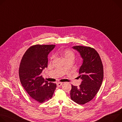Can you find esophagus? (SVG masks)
<instances>
[{"instance_id": "esophagus-1", "label": "esophagus", "mask_w": 122, "mask_h": 122, "mask_svg": "<svg viewBox=\"0 0 122 122\" xmlns=\"http://www.w3.org/2000/svg\"><path fill=\"white\" fill-rule=\"evenodd\" d=\"M62 84H63V83H62V82H58V83H57V86L58 87L61 86Z\"/></svg>"}]
</instances>
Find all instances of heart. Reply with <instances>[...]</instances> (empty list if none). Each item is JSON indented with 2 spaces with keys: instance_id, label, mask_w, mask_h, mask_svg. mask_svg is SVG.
Segmentation results:
<instances>
[{
  "instance_id": "1",
  "label": "heart",
  "mask_w": 122,
  "mask_h": 122,
  "mask_svg": "<svg viewBox=\"0 0 122 122\" xmlns=\"http://www.w3.org/2000/svg\"><path fill=\"white\" fill-rule=\"evenodd\" d=\"M61 53L65 58V59H67L70 57H74V54L73 52L69 49H66L63 50L61 51Z\"/></svg>"
}]
</instances>
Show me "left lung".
Returning <instances> with one entry per match:
<instances>
[{
    "label": "left lung",
    "mask_w": 122,
    "mask_h": 122,
    "mask_svg": "<svg viewBox=\"0 0 122 122\" xmlns=\"http://www.w3.org/2000/svg\"><path fill=\"white\" fill-rule=\"evenodd\" d=\"M72 48L79 52L83 59L79 71L82 81L79 87L71 85V98L75 103L84 105L91 101L100 88L104 77L103 66L98 53L93 48L81 46Z\"/></svg>",
    "instance_id": "8db88e82"
}]
</instances>
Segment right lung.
<instances>
[{
    "instance_id": "obj_1",
    "label": "right lung",
    "mask_w": 122,
    "mask_h": 122,
    "mask_svg": "<svg viewBox=\"0 0 122 122\" xmlns=\"http://www.w3.org/2000/svg\"><path fill=\"white\" fill-rule=\"evenodd\" d=\"M55 45H36L30 47L21 59L19 76L21 83L28 94L35 100L43 103L51 99L56 84L48 83L41 75L48 67V55Z\"/></svg>"
}]
</instances>
